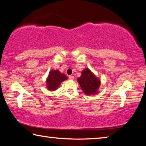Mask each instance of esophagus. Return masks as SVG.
Segmentation results:
<instances>
[{
	"instance_id": "esophagus-1",
	"label": "esophagus",
	"mask_w": 146,
	"mask_h": 146,
	"mask_svg": "<svg viewBox=\"0 0 146 146\" xmlns=\"http://www.w3.org/2000/svg\"><path fill=\"white\" fill-rule=\"evenodd\" d=\"M69 78H70V80H73V79H74V76L70 75V76H69Z\"/></svg>"
}]
</instances>
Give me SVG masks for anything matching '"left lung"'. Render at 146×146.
<instances>
[{
  "instance_id": "8db88e82",
  "label": "left lung",
  "mask_w": 146,
  "mask_h": 146,
  "mask_svg": "<svg viewBox=\"0 0 146 146\" xmlns=\"http://www.w3.org/2000/svg\"><path fill=\"white\" fill-rule=\"evenodd\" d=\"M77 80L83 92L86 95L97 93L100 84V80H98L88 68L82 71L81 76Z\"/></svg>"
}]
</instances>
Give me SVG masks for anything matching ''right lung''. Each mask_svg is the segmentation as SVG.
I'll return each mask as SVG.
<instances>
[{
  "label": "right lung",
  "mask_w": 146,
  "mask_h": 146,
  "mask_svg": "<svg viewBox=\"0 0 146 146\" xmlns=\"http://www.w3.org/2000/svg\"><path fill=\"white\" fill-rule=\"evenodd\" d=\"M67 78L64 74L61 73L58 70H51L46 80L47 87L49 90L55 91L59 87L60 83L66 80Z\"/></svg>",
  "instance_id": "1"
}]
</instances>
